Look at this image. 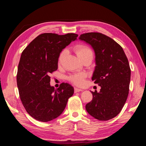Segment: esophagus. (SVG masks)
I'll return each mask as SVG.
<instances>
[{
  "label": "esophagus",
  "mask_w": 146,
  "mask_h": 146,
  "mask_svg": "<svg viewBox=\"0 0 146 146\" xmlns=\"http://www.w3.org/2000/svg\"><path fill=\"white\" fill-rule=\"evenodd\" d=\"M74 91H75V93H78V92H80V91H82L83 90H81V89L75 88V89H74Z\"/></svg>",
  "instance_id": "esophagus-1"
}]
</instances>
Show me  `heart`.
Returning a JSON list of instances; mask_svg holds the SVG:
<instances>
[{
  "instance_id": "heart-1",
  "label": "heart",
  "mask_w": 146,
  "mask_h": 146,
  "mask_svg": "<svg viewBox=\"0 0 146 146\" xmlns=\"http://www.w3.org/2000/svg\"><path fill=\"white\" fill-rule=\"evenodd\" d=\"M75 52L76 55L78 56V58L80 59H82L83 58L86 57L87 56H92L93 55V51L91 49L86 45H78L75 48ZM68 51L67 49H64L61 51L59 54L58 57V63L60 64L64 60V57H65L66 54H67ZM86 75L84 73H78L75 74V75H73L69 77V80L71 82H72L76 86H82L84 83V79L86 78Z\"/></svg>"
}]
</instances>
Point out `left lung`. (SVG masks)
I'll return each instance as SVG.
<instances>
[{"label":"left lung","mask_w":146,"mask_h":146,"mask_svg":"<svg viewBox=\"0 0 146 146\" xmlns=\"http://www.w3.org/2000/svg\"><path fill=\"white\" fill-rule=\"evenodd\" d=\"M79 39L94 49L96 66L92 80L101 87L100 92L91 91L93 99L86 110L97 120L112 119L121 111L129 94L131 69L127 56L119 44L102 33H84Z\"/></svg>","instance_id":"left-lung-1"}]
</instances>
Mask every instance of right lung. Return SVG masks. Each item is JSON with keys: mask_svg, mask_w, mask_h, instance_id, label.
I'll return each mask as SVG.
<instances>
[{"mask_svg": "<svg viewBox=\"0 0 146 146\" xmlns=\"http://www.w3.org/2000/svg\"><path fill=\"white\" fill-rule=\"evenodd\" d=\"M77 34L39 35L24 49L20 59L17 82L20 98L28 114L40 122L60 116L74 89L68 83L55 89L49 75L58 68V57L64 48L75 40Z\"/></svg>", "mask_w": 146, "mask_h": 146, "instance_id": "1", "label": "right lung"}]
</instances>
